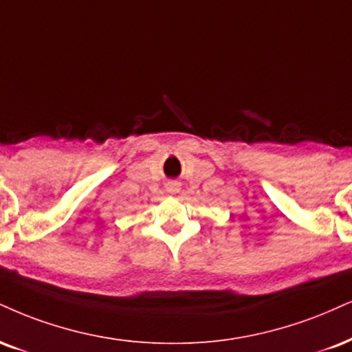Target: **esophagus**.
Returning a JSON list of instances; mask_svg holds the SVG:
<instances>
[{
	"label": "esophagus",
	"mask_w": 352,
	"mask_h": 352,
	"mask_svg": "<svg viewBox=\"0 0 352 352\" xmlns=\"http://www.w3.org/2000/svg\"><path fill=\"white\" fill-rule=\"evenodd\" d=\"M167 192L168 193H179L180 192V182H177V180L168 182V184H167Z\"/></svg>",
	"instance_id": "34e87169"
}]
</instances>
